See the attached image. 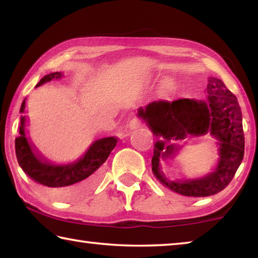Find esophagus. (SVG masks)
Here are the masks:
<instances>
[{"mask_svg":"<svg viewBox=\"0 0 258 258\" xmlns=\"http://www.w3.org/2000/svg\"><path fill=\"white\" fill-rule=\"evenodd\" d=\"M128 127L131 128V130H138V128H140V127H142V123L141 121H140L139 119H132L130 121V124H128Z\"/></svg>","mask_w":258,"mask_h":258,"instance_id":"esophagus-1","label":"esophagus"}]
</instances>
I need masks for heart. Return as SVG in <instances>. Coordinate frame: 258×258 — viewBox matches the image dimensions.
Listing matches in <instances>:
<instances>
[{"label":"heart","mask_w":258,"mask_h":258,"mask_svg":"<svg viewBox=\"0 0 258 258\" xmlns=\"http://www.w3.org/2000/svg\"><path fill=\"white\" fill-rule=\"evenodd\" d=\"M168 91H169V86L167 85V86L165 87V92H168Z\"/></svg>","instance_id":"obj_1"}]
</instances>
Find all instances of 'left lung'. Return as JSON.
<instances>
[{"label": "left lung", "instance_id": "1", "mask_svg": "<svg viewBox=\"0 0 258 258\" xmlns=\"http://www.w3.org/2000/svg\"><path fill=\"white\" fill-rule=\"evenodd\" d=\"M207 94L206 101H154L138 113L156 135L152 172L168 189L187 197L218 194L232 181L243 159L242 113L237 98L215 77L208 78ZM200 135L217 141V165L203 177L187 178L180 171L181 148L186 138Z\"/></svg>", "mask_w": 258, "mask_h": 258}]
</instances>
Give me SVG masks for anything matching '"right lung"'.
I'll return each mask as SVG.
<instances>
[{"instance_id": "right-lung-1", "label": "right lung", "mask_w": 258, "mask_h": 258, "mask_svg": "<svg viewBox=\"0 0 258 258\" xmlns=\"http://www.w3.org/2000/svg\"><path fill=\"white\" fill-rule=\"evenodd\" d=\"M63 75L59 72L45 75L38 82L37 86L52 80H58ZM19 135L16 138V155L20 167L35 182L45 186L54 187L56 198H67L85 194L99 181L101 165L107 160L116 147L115 137L103 138L94 141L80 158L67 164L50 163L30 141L28 135V118L26 116V101L20 108Z\"/></svg>"}]
</instances>
